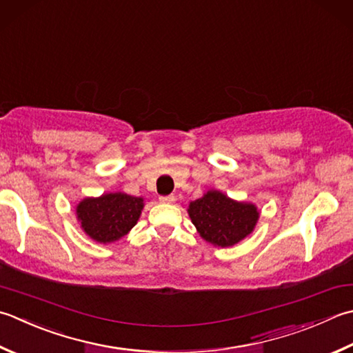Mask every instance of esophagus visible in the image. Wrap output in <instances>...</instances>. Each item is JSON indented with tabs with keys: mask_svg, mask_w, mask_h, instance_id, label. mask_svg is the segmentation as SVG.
Here are the masks:
<instances>
[{
	"mask_svg": "<svg viewBox=\"0 0 353 353\" xmlns=\"http://www.w3.org/2000/svg\"><path fill=\"white\" fill-rule=\"evenodd\" d=\"M159 200H161V203H172L174 202V196H161Z\"/></svg>",
	"mask_w": 353,
	"mask_h": 353,
	"instance_id": "obj_1",
	"label": "esophagus"
}]
</instances>
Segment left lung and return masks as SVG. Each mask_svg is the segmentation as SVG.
Here are the masks:
<instances>
[{"label":"left lung","mask_w":353,"mask_h":353,"mask_svg":"<svg viewBox=\"0 0 353 353\" xmlns=\"http://www.w3.org/2000/svg\"><path fill=\"white\" fill-rule=\"evenodd\" d=\"M188 214L200 236L222 248L250 236L260 216L254 205L236 202L219 191H208L191 202Z\"/></svg>","instance_id":"obj_1"}]
</instances>
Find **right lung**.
Returning <instances> with one entry per match:
<instances>
[{"label":"right lung","instance_id":"1","mask_svg":"<svg viewBox=\"0 0 353 353\" xmlns=\"http://www.w3.org/2000/svg\"><path fill=\"white\" fill-rule=\"evenodd\" d=\"M143 200L123 192H112L98 199H85L76 214L84 230L99 243H112L133 228L141 216Z\"/></svg>","mask_w":353,"mask_h":353}]
</instances>
